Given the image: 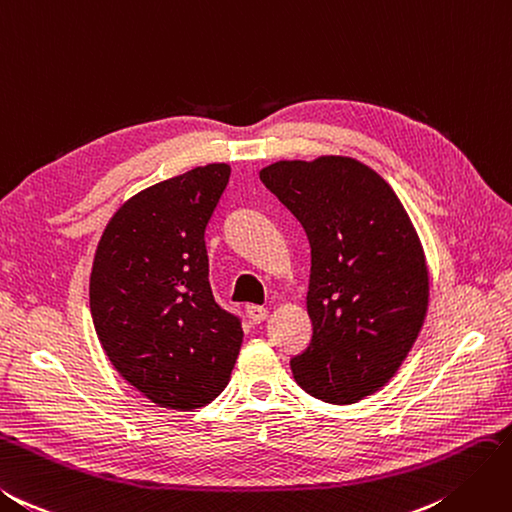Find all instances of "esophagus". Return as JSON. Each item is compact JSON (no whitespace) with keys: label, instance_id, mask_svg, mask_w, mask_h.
Listing matches in <instances>:
<instances>
[{"label":"esophagus","instance_id":"1","mask_svg":"<svg viewBox=\"0 0 512 512\" xmlns=\"http://www.w3.org/2000/svg\"><path fill=\"white\" fill-rule=\"evenodd\" d=\"M245 312H247V316H250L252 323H262L269 316V310L262 308V306H247Z\"/></svg>","mask_w":512,"mask_h":512}]
</instances>
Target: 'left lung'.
<instances>
[{"mask_svg":"<svg viewBox=\"0 0 512 512\" xmlns=\"http://www.w3.org/2000/svg\"><path fill=\"white\" fill-rule=\"evenodd\" d=\"M260 181L308 234L312 340L290 359L295 381L334 405L394 377L428 306L422 245L392 187L347 157L280 161Z\"/></svg>","mask_w":512,"mask_h":512,"instance_id":"1","label":"left lung"}]
</instances>
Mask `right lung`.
I'll use <instances>...</instances> for the list:
<instances>
[{"label":"right lung","instance_id":"1","mask_svg":"<svg viewBox=\"0 0 512 512\" xmlns=\"http://www.w3.org/2000/svg\"><path fill=\"white\" fill-rule=\"evenodd\" d=\"M230 168L211 163L137 193L107 224L90 312L109 362L159 407L222 394L243 342L241 316L213 297L204 232Z\"/></svg>","mask_w":512,"mask_h":512}]
</instances>
